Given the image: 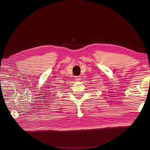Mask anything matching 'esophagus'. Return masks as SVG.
Instances as JSON below:
<instances>
[{"label":"esophagus","mask_w":150,"mask_h":150,"mask_svg":"<svg viewBox=\"0 0 150 150\" xmlns=\"http://www.w3.org/2000/svg\"><path fill=\"white\" fill-rule=\"evenodd\" d=\"M75 79L76 81H80L81 80V76H76L75 77Z\"/></svg>","instance_id":"1"}]
</instances>
